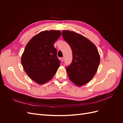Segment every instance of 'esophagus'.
Returning <instances> with one entry per match:
<instances>
[{"instance_id":"esophagus-1","label":"esophagus","mask_w":123,"mask_h":123,"mask_svg":"<svg viewBox=\"0 0 123 123\" xmlns=\"http://www.w3.org/2000/svg\"><path fill=\"white\" fill-rule=\"evenodd\" d=\"M61 62H64V57H62V58H61Z\"/></svg>"}]
</instances>
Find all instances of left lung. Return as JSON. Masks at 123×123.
Here are the masks:
<instances>
[{
  "mask_svg": "<svg viewBox=\"0 0 123 123\" xmlns=\"http://www.w3.org/2000/svg\"><path fill=\"white\" fill-rule=\"evenodd\" d=\"M62 35L72 51V61L66 67L69 79L78 86L86 84L94 76L99 64L97 48L88 39L73 31L64 30Z\"/></svg>",
  "mask_w": 123,
  "mask_h": 123,
  "instance_id": "left-lung-1",
  "label": "left lung"
}]
</instances>
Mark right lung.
Masks as SVG:
<instances>
[{"label": "right lung", "instance_id": "obj_1", "mask_svg": "<svg viewBox=\"0 0 123 123\" xmlns=\"http://www.w3.org/2000/svg\"><path fill=\"white\" fill-rule=\"evenodd\" d=\"M61 35L58 30L44 31L29 41L21 56V64L30 78L38 84L52 79L60 66L54 43Z\"/></svg>", "mask_w": 123, "mask_h": 123}]
</instances>
